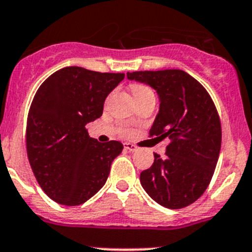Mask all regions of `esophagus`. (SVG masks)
I'll return each mask as SVG.
<instances>
[{"instance_id":"esophagus-1","label":"esophagus","mask_w":252,"mask_h":252,"mask_svg":"<svg viewBox=\"0 0 252 252\" xmlns=\"http://www.w3.org/2000/svg\"><path fill=\"white\" fill-rule=\"evenodd\" d=\"M125 148L129 152H136L137 149H138L136 146H134V144H132V143H125Z\"/></svg>"}]
</instances>
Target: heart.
Segmentation results:
<instances>
[{
	"label": "heart",
	"mask_w": 252,
	"mask_h": 252,
	"mask_svg": "<svg viewBox=\"0 0 252 252\" xmlns=\"http://www.w3.org/2000/svg\"><path fill=\"white\" fill-rule=\"evenodd\" d=\"M148 92H152V91L149 88H147V87L141 86V84H136V86H133V95L134 96H138V95H141V94L148 93Z\"/></svg>",
	"instance_id": "obj_1"
}]
</instances>
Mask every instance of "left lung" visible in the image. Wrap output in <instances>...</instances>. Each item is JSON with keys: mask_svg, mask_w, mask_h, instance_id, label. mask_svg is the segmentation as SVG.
I'll use <instances>...</instances> for the list:
<instances>
[{"mask_svg": "<svg viewBox=\"0 0 252 252\" xmlns=\"http://www.w3.org/2000/svg\"><path fill=\"white\" fill-rule=\"evenodd\" d=\"M128 81L152 87L159 110L151 134L170 138L165 157L139 175L142 188L160 206L179 210L202 196L213 176L221 143L218 113L210 94L181 69L127 72Z\"/></svg>", "mask_w": 252, "mask_h": 252, "instance_id": "1", "label": "left lung"}]
</instances>
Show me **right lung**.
<instances>
[{"label":"right lung","instance_id":"obj_1","mask_svg":"<svg viewBox=\"0 0 252 252\" xmlns=\"http://www.w3.org/2000/svg\"><path fill=\"white\" fill-rule=\"evenodd\" d=\"M124 78V73L69 66L36 92L27 123V153L39 185L55 202L82 205L105 185L124 146L100 143L86 125L103 115L106 96Z\"/></svg>","mask_w":252,"mask_h":252}]
</instances>
